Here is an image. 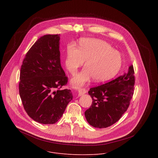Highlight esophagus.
<instances>
[{
  "instance_id": "1",
  "label": "esophagus",
  "mask_w": 158,
  "mask_h": 158,
  "mask_svg": "<svg viewBox=\"0 0 158 158\" xmlns=\"http://www.w3.org/2000/svg\"><path fill=\"white\" fill-rule=\"evenodd\" d=\"M86 92H87V91L85 89H79L78 90V94L79 96H82L83 94H85Z\"/></svg>"
}]
</instances>
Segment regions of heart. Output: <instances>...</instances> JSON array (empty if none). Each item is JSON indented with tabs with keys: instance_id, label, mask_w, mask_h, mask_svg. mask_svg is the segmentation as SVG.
Listing matches in <instances>:
<instances>
[{
	"instance_id": "1",
	"label": "heart",
	"mask_w": 158,
	"mask_h": 158,
	"mask_svg": "<svg viewBox=\"0 0 158 158\" xmlns=\"http://www.w3.org/2000/svg\"><path fill=\"white\" fill-rule=\"evenodd\" d=\"M85 60V67L71 81L74 87L85 85L92 77L96 82H104L113 78L123 65L121 53L107 42L96 39H83L79 49L70 44L67 48L65 65L74 74Z\"/></svg>"
}]
</instances>
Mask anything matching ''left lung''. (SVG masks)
Returning <instances> with one entry per match:
<instances>
[{
	"instance_id": "obj_1",
	"label": "left lung",
	"mask_w": 158,
	"mask_h": 158,
	"mask_svg": "<svg viewBox=\"0 0 158 158\" xmlns=\"http://www.w3.org/2000/svg\"><path fill=\"white\" fill-rule=\"evenodd\" d=\"M134 74L131 65L127 73L89 89L88 93L93 102L84 114L90 125L97 128H106L119 120L127 110L134 94Z\"/></svg>"
}]
</instances>
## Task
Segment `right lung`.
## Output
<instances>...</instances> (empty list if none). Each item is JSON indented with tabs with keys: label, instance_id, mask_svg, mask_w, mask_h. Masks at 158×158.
Wrapping results in <instances>:
<instances>
[{
	"label": "right lung",
	"instance_id": "obj_1",
	"mask_svg": "<svg viewBox=\"0 0 158 158\" xmlns=\"http://www.w3.org/2000/svg\"><path fill=\"white\" fill-rule=\"evenodd\" d=\"M60 35L40 37L22 62L19 94L29 116L43 124H52L62 117L73 96L70 89H60L67 77L60 59Z\"/></svg>",
	"mask_w": 158,
	"mask_h": 158
}]
</instances>
